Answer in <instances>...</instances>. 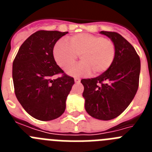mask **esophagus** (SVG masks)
<instances>
[{
	"label": "esophagus",
	"mask_w": 152,
	"mask_h": 152,
	"mask_svg": "<svg viewBox=\"0 0 152 152\" xmlns=\"http://www.w3.org/2000/svg\"><path fill=\"white\" fill-rule=\"evenodd\" d=\"M80 79L78 78V77H75V83H80Z\"/></svg>",
	"instance_id": "1"
}]
</instances>
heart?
<instances>
[{"label":"heart","mask_w":152,"mask_h":152,"mask_svg":"<svg viewBox=\"0 0 152 152\" xmlns=\"http://www.w3.org/2000/svg\"><path fill=\"white\" fill-rule=\"evenodd\" d=\"M56 64L66 68L80 55V62L68 67L66 73L72 77H86L105 72L111 66L116 55L115 45L108 39L90 33H79L70 37V43L58 40L53 47Z\"/></svg>","instance_id":"b5f03b06"}]
</instances>
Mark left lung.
<instances>
[{"label":"left lung","instance_id":"left-lung-1","mask_svg":"<svg viewBox=\"0 0 152 152\" xmlns=\"http://www.w3.org/2000/svg\"><path fill=\"white\" fill-rule=\"evenodd\" d=\"M116 48L111 66L98 77L82 79L84 107L90 116L110 120L129 107L139 88L140 58L134 47L120 34L101 31Z\"/></svg>","mask_w":152,"mask_h":152}]
</instances>
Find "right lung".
<instances>
[{
	"label": "right lung",
	"instance_id": "right-lung-1",
	"mask_svg": "<svg viewBox=\"0 0 152 152\" xmlns=\"http://www.w3.org/2000/svg\"><path fill=\"white\" fill-rule=\"evenodd\" d=\"M68 32L37 31L25 40L13 63V86L17 100L31 116L50 121L65 110L74 78L62 71L53 57V47ZM62 73L63 77H53Z\"/></svg>",
	"mask_w": 152,
	"mask_h": 152
}]
</instances>
